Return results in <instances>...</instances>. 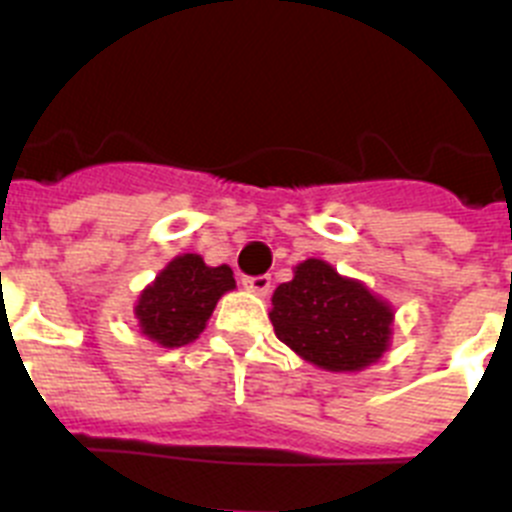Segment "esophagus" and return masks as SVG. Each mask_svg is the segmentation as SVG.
I'll use <instances>...</instances> for the list:
<instances>
[{
  "label": "esophagus",
  "mask_w": 512,
  "mask_h": 512,
  "mask_svg": "<svg viewBox=\"0 0 512 512\" xmlns=\"http://www.w3.org/2000/svg\"><path fill=\"white\" fill-rule=\"evenodd\" d=\"M243 284H246V289L256 292V295H269L271 277L269 274H259V277H243Z\"/></svg>",
  "instance_id": "esophagus-1"
}]
</instances>
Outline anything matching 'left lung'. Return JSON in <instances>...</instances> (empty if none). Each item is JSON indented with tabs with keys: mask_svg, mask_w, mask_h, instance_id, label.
Returning a JSON list of instances; mask_svg holds the SVG:
<instances>
[{
	"mask_svg": "<svg viewBox=\"0 0 512 512\" xmlns=\"http://www.w3.org/2000/svg\"><path fill=\"white\" fill-rule=\"evenodd\" d=\"M269 318L277 338L328 372H359L390 341L392 310L354 279L320 259H307L292 282L279 284Z\"/></svg>",
	"mask_w": 512,
	"mask_h": 512,
	"instance_id": "1",
	"label": "left lung"
}]
</instances>
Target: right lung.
<instances>
[{
    "mask_svg": "<svg viewBox=\"0 0 512 512\" xmlns=\"http://www.w3.org/2000/svg\"><path fill=\"white\" fill-rule=\"evenodd\" d=\"M233 287L230 266H207L197 253L176 256L140 295L135 307L140 330L161 346H187L205 330L217 300Z\"/></svg>",
    "mask_w": 512,
    "mask_h": 512,
    "instance_id": "obj_1",
    "label": "right lung"
}]
</instances>
